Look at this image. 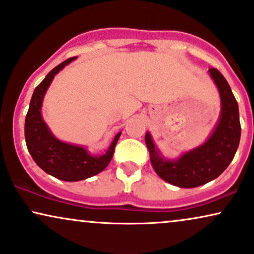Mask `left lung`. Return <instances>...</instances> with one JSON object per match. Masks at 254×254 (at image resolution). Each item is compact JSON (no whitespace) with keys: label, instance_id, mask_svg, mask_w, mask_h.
<instances>
[{"label":"left lung","instance_id":"obj_1","mask_svg":"<svg viewBox=\"0 0 254 254\" xmlns=\"http://www.w3.org/2000/svg\"><path fill=\"white\" fill-rule=\"evenodd\" d=\"M208 71L220 93L221 114L207 141L178 160L171 161L161 158L149 133L145 136L156 174L174 186L193 189L218 178L233 160L239 146L242 127L237 100L224 75L217 68H209Z\"/></svg>","mask_w":254,"mask_h":254}]
</instances>
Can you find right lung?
<instances>
[{"label": "right lung", "instance_id": "add662e5", "mask_svg": "<svg viewBox=\"0 0 254 254\" xmlns=\"http://www.w3.org/2000/svg\"><path fill=\"white\" fill-rule=\"evenodd\" d=\"M74 59L75 56L56 65L36 87L31 96L24 124V137L31 158L46 173L64 181L83 180L105 170L112 160L115 146L121 135V133L115 135L105 154L93 156L82 147L62 142L49 132L41 117L43 96L55 75Z\"/></svg>", "mask_w": 254, "mask_h": 254}]
</instances>
